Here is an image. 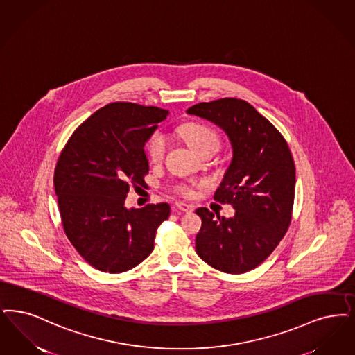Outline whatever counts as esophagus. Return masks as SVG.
I'll return each instance as SVG.
<instances>
[{"mask_svg": "<svg viewBox=\"0 0 355 355\" xmlns=\"http://www.w3.org/2000/svg\"><path fill=\"white\" fill-rule=\"evenodd\" d=\"M175 207H177V210H180L182 213H191L194 210L193 205H187L184 202H175Z\"/></svg>", "mask_w": 355, "mask_h": 355, "instance_id": "34e87169", "label": "esophagus"}]
</instances>
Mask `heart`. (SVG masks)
I'll return each mask as SVG.
<instances>
[{
    "label": "heart",
    "mask_w": 355,
    "mask_h": 355,
    "mask_svg": "<svg viewBox=\"0 0 355 355\" xmlns=\"http://www.w3.org/2000/svg\"><path fill=\"white\" fill-rule=\"evenodd\" d=\"M180 132L186 142L189 144V146L198 155L209 148H219V142H220L219 135L214 130L213 128L199 124V123H186L184 125H181ZM165 150H166V140L159 133H155L146 142V155L153 164H158L162 161V158L165 156ZM199 184H202L193 182L190 184H177L175 191L184 197H191L194 193L193 187Z\"/></svg>",
    "instance_id": "b5f03b06"
}]
</instances>
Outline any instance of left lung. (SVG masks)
<instances>
[{"instance_id":"8db88e82","label":"left lung","mask_w":355,"mask_h":355,"mask_svg":"<svg viewBox=\"0 0 355 355\" xmlns=\"http://www.w3.org/2000/svg\"><path fill=\"white\" fill-rule=\"evenodd\" d=\"M187 114L222 128L232 159L214 199L235 209L232 218L196 210L202 227L199 257L213 268L239 275L254 270L273 252L291 225L296 173L283 135L255 108L235 98L199 103Z\"/></svg>"}]
</instances>
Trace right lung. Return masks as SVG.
I'll return each mask as SVG.
<instances>
[{
    "instance_id": "obj_1",
    "label": "right lung",
    "mask_w": 355,
    "mask_h": 355,
    "mask_svg": "<svg viewBox=\"0 0 355 355\" xmlns=\"http://www.w3.org/2000/svg\"><path fill=\"white\" fill-rule=\"evenodd\" d=\"M166 110L111 103L75 129L58 158L54 186L63 230L79 255L101 272L139 266L155 248L168 203L127 209L129 186L149 171L145 142Z\"/></svg>"
}]
</instances>
